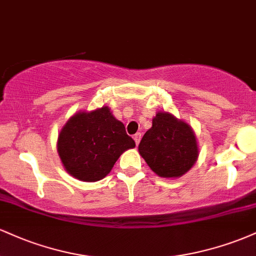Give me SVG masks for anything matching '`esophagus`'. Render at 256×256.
<instances>
[{"label":"esophagus","mask_w":256,"mask_h":256,"mask_svg":"<svg viewBox=\"0 0 256 256\" xmlns=\"http://www.w3.org/2000/svg\"><path fill=\"white\" fill-rule=\"evenodd\" d=\"M140 138H142V134H134V142H136L137 146L140 144Z\"/></svg>","instance_id":"34e87169"}]
</instances>
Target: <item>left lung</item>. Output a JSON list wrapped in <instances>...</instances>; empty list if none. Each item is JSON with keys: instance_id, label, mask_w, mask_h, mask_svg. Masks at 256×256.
Returning <instances> with one entry per match:
<instances>
[{"instance_id": "obj_1", "label": "left lung", "mask_w": 256, "mask_h": 256, "mask_svg": "<svg viewBox=\"0 0 256 256\" xmlns=\"http://www.w3.org/2000/svg\"><path fill=\"white\" fill-rule=\"evenodd\" d=\"M138 152L161 178H179L195 165L198 144L192 128L168 112H158Z\"/></svg>"}]
</instances>
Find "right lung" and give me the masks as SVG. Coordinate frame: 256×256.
Wrapping results in <instances>:
<instances>
[{
  "instance_id": "add662e5",
  "label": "right lung",
  "mask_w": 256,
  "mask_h": 256,
  "mask_svg": "<svg viewBox=\"0 0 256 256\" xmlns=\"http://www.w3.org/2000/svg\"><path fill=\"white\" fill-rule=\"evenodd\" d=\"M136 146L125 126L104 106L79 110L58 137V154L67 173L83 182L104 179L122 152Z\"/></svg>"
}]
</instances>
